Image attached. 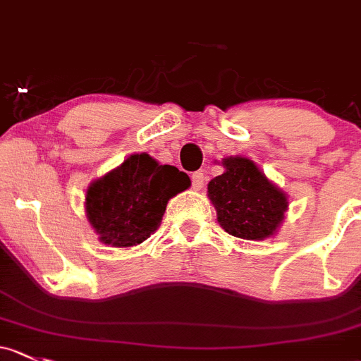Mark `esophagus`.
<instances>
[{
  "instance_id": "esophagus-1",
  "label": "esophagus",
  "mask_w": 361,
  "mask_h": 361,
  "mask_svg": "<svg viewBox=\"0 0 361 361\" xmlns=\"http://www.w3.org/2000/svg\"><path fill=\"white\" fill-rule=\"evenodd\" d=\"M204 181H206V176H204L202 171H195L192 174V187L193 190H200L204 187Z\"/></svg>"
}]
</instances>
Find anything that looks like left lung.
<instances>
[{
    "mask_svg": "<svg viewBox=\"0 0 361 361\" xmlns=\"http://www.w3.org/2000/svg\"><path fill=\"white\" fill-rule=\"evenodd\" d=\"M225 173L212 178L207 197L219 225L245 240H263L276 231L287 211V195L247 157H226Z\"/></svg>",
    "mask_w": 361,
    "mask_h": 361,
    "instance_id": "left-lung-1",
    "label": "left lung"
}]
</instances>
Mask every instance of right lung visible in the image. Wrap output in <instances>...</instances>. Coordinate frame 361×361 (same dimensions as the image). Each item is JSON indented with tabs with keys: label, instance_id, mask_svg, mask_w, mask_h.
Returning <instances> with one entry per match:
<instances>
[{
	"label": "right lung",
	"instance_id": "add662e5",
	"mask_svg": "<svg viewBox=\"0 0 361 361\" xmlns=\"http://www.w3.org/2000/svg\"><path fill=\"white\" fill-rule=\"evenodd\" d=\"M190 178L149 154H133L98 178L86 192V216L104 244L133 247L161 225L171 197L187 190Z\"/></svg>",
	"mask_w": 361,
	"mask_h": 361
}]
</instances>
